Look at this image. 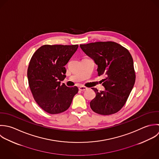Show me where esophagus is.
I'll return each mask as SVG.
<instances>
[{"label":"esophagus","mask_w":159,"mask_h":159,"mask_svg":"<svg viewBox=\"0 0 159 159\" xmlns=\"http://www.w3.org/2000/svg\"><path fill=\"white\" fill-rule=\"evenodd\" d=\"M79 90L80 91H86V90H87V88H86V87H84V86H80L79 87Z\"/></svg>","instance_id":"esophagus-1"}]
</instances>
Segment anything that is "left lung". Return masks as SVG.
<instances>
[{
    "label": "left lung",
    "instance_id": "8db88e82",
    "mask_svg": "<svg viewBox=\"0 0 159 159\" xmlns=\"http://www.w3.org/2000/svg\"><path fill=\"white\" fill-rule=\"evenodd\" d=\"M82 51L98 65V75H104L105 90L96 93L90 102L96 113L108 115L118 111L125 105L135 83L133 60L129 51L111 41L81 44Z\"/></svg>",
    "mask_w": 159,
    "mask_h": 159
}]
</instances>
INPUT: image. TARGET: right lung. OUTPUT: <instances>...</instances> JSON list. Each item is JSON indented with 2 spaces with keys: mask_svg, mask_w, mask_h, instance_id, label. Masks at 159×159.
<instances>
[{
  "mask_svg": "<svg viewBox=\"0 0 159 159\" xmlns=\"http://www.w3.org/2000/svg\"><path fill=\"white\" fill-rule=\"evenodd\" d=\"M78 45H44L33 54L28 68L31 91L37 104L45 111L57 114L66 110L78 92L60 82L66 77L65 66Z\"/></svg>",
  "mask_w": 159,
  "mask_h": 159,
  "instance_id": "1",
  "label": "right lung"
}]
</instances>
